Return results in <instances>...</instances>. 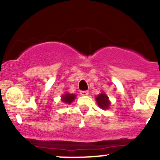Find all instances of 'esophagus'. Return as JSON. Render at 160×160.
Masks as SVG:
<instances>
[{"instance_id": "obj_1", "label": "esophagus", "mask_w": 160, "mask_h": 160, "mask_svg": "<svg viewBox=\"0 0 160 160\" xmlns=\"http://www.w3.org/2000/svg\"><path fill=\"white\" fill-rule=\"evenodd\" d=\"M80 93L81 96H87V95L89 94V91H88V90H82V91L80 92Z\"/></svg>"}]
</instances>
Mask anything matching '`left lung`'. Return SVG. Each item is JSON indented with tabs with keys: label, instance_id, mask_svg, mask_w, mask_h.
Wrapping results in <instances>:
<instances>
[{
	"label": "left lung",
	"instance_id": "8db88e82",
	"mask_svg": "<svg viewBox=\"0 0 160 160\" xmlns=\"http://www.w3.org/2000/svg\"><path fill=\"white\" fill-rule=\"evenodd\" d=\"M96 101L98 103V106L101 108V109H108L110 106L111 102L109 101L108 97L106 95L105 93H101L99 95L96 97Z\"/></svg>",
	"mask_w": 160,
	"mask_h": 160
}]
</instances>
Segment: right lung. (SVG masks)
Here are the masks:
<instances>
[{
  "instance_id": "add662e5",
  "label": "right lung",
  "mask_w": 160,
  "mask_h": 160,
  "mask_svg": "<svg viewBox=\"0 0 160 160\" xmlns=\"http://www.w3.org/2000/svg\"><path fill=\"white\" fill-rule=\"evenodd\" d=\"M75 98H76V94H72H72H70V93H66L62 95V99L61 100H62V102L65 103V104H70L74 101Z\"/></svg>"
}]
</instances>
